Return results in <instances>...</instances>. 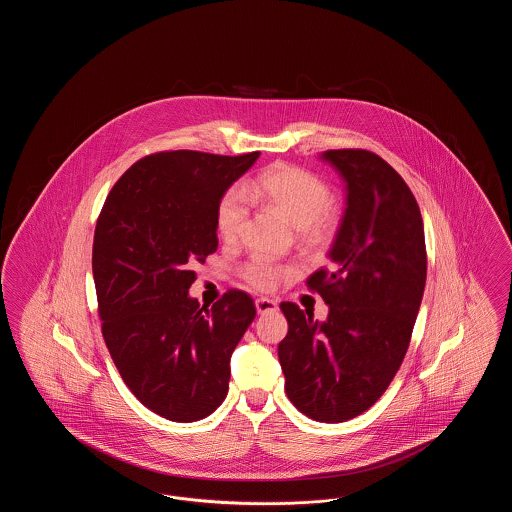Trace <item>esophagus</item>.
Segmentation results:
<instances>
[{"label":"esophagus","mask_w":512,"mask_h":512,"mask_svg":"<svg viewBox=\"0 0 512 512\" xmlns=\"http://www.w3.org/2000/svg\"><path fill=\"white\" fill-rule=\"evenodd\" d=\"M255 307H257V313H259V315H267V313L278 311V301L268 299V297H259V299L255 301Z\"/></svg>","instance_id":"1"}]
</instances>
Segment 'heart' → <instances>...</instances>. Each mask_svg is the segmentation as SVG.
<instances>
[{
  "label": "heart",
  "mask_w": 512,
  "mask_h": 512,
  "mask_svg": "<svg viewBox=\"0 0 512 512\" xmlns=\"http://www.w3.org/2000/svg\"><path fill=\"white\" fill-rule=\"evenodd\" d=\"M245 199L261 201L309 238H320L330 226L328 207L332 195L328 186L311 172L280 163L261 172L245 188L244 194L232 190L222 197L217 228L226 242L236 240L244 226L247 217ZM282 274H286L284 268L274 267L263 259H255L244 267L245 280L259 290H270Z\"/></svg>",
  "instance_id": "1"
}]
</instances>
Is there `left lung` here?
<instances>
[{
  "label": "left lung",
  "mask_w": 512,
  "mask_h": 512,
  "mask_svg": "<svg viewBox=\"0 0 512 512\" xmlns=\"http://www.w3.org/2000/svg\"><path fill=\"white\" fill-rule=\"evenodd\" d=\"M320 159L345 182L332 267L307 280L328 317L282 303L290 328L278 359L301 413L345 422L378 401L403 363L426 286V242L413 192L382 157L338 149Z\"/></svg>",
  "instance_id": "obj_1"
}]
</instances>
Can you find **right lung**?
<instances>
[{
    "mask_svg": "<svg viewBox=\"0 0 512 512\" xmlns=\"http://www.w3.org/2000/svg\"><path fill=\"white\" fill-rule=\"evenodd\" d=\"M259 155H149L122 174L99 215L92 270L103 338L124 384L172 422L201 420L224 401L230 357L255 318L247 293H224L207 309L190 286L195 263L219 247L222 197Z\"/></svg>",
    "mask_w": 512,
    "mask_h": 512,
    "instance_id": "add662e5",
    "label": "right lung"
}]
</instances>
